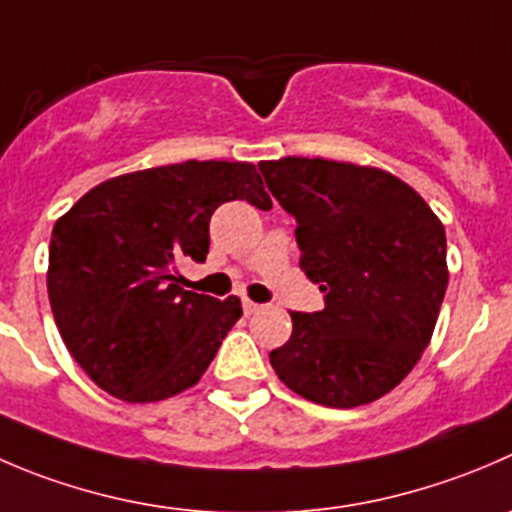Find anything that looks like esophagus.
Wrapping results in <instances>:
<instances>
[{"label": "esophagus", "instance_id": "obj_1", "mask_svg": "<svg viewBox=\"0 0 512 512\" xmlns=\"http://www.w3.org/2000/svg\"><path fill=\"white\" fill-rule=\"evenodd\" d=\"M242 307H245V315H252V312L262 310V305H257V302L252 300H242Z\"/></svg>", "mask_w": 512, "mask_h": 512}]
</instances>
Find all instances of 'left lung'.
<instances>
[{"label":"left lung","instance_id":"obj_1","mask_svg":"<svg viewBox=\"0 0 512 512\" xmlns=\"http://www.w3.org/2000/svg\"><path fill=\"white\" fill-rule=\"evenodd\" d=\"M267 190L297 222L300 267L325 310L290 312L292 335L270 352L292 393L357 408L415 367L448 287L445 227L390 172L350 162H260Z\"/></svg>","mask_w":512,"mask_h":512}]
</instances>
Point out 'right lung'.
Returning <instances> with one entry per match:
<instances>
[{"instance_id": "right-lung-1", "label": "right lung", "mask_w": 512, "mask_h": 512, "mask_svg": "<svg viewBox=\"0 0 512 512\" xmlns=\"http://www.w3.org/2000/svg\"><path fill=\"white\" fill-rule=\"evenodd\" d=\"M272 200L250 162L152 167L102 182L59 217L47 290L64 345L84 372L127 403L192 388L242 315L235 295L182 290L175 265L205 262L220 205Z\"/></svg>"}]
</instances>
